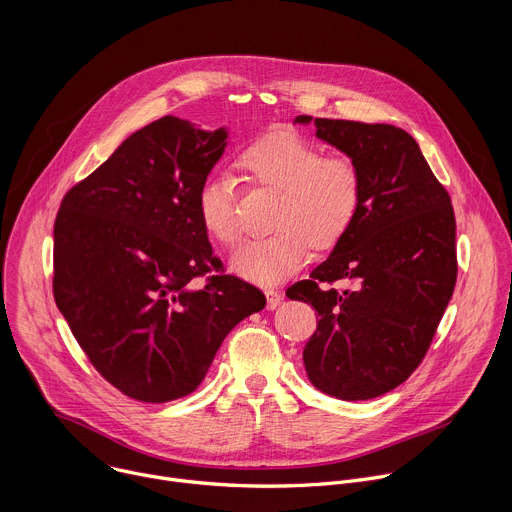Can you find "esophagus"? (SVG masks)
Returning <instances> with one entry per match:
<instances>
[{"label":"esophagus","instance_id":"1","mask_svg":"<svg viewBox=\"0 0 512 512\" xmlns=\"http://www.w3.org/2000/svg\"><path fill=\"white\" fill-rule=\"evenodd\" d=\"M265 298H267V310H275L281 304V300H283L279 291H275V289H267L265 291Z\"/></svg>","mask_w":512,"mask_h":512}]
</instances>
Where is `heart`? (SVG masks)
<instances>
[{"label": "heart", "mask_w": 512, "mask_h": 512, "mask_svg": "<svg viewBox=\"0 0 512 512\" xmlns=\"http://www.w3.org/2000/svg\"><path fill=\"white\" fill-rule=\"evenodd\" d=\"M239 168L259 186L281 192L273 227L277 233L241 243L231 269L257 285H277L296 273L312 247L332 249L352 227L360 208L362 180L346 158H324L318 145L296 133H275L241 154ZM237 182L227 172L204 178L196 212L204 233L223 245L239 235L235 212Z\"/></svg>", "instance_id": "b5f03b06"}]
</instances>
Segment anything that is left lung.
I'll list each match as a JSON object with an SVG mask.
<instances>
[{
	"label": "left lung",
	"mask_w": 512,
	"mask_h": 512,
	"mask_svg": "<svg viewBox=\"0 0 512 512\" xmlns=\"http://www.w3.org/2000/svg\"><path fill=\"white\" fill-rule=\"evenodd\" d=\"M316 137L358 168L360 208L348 233L310 279L287 289L310 304L318 328L304 346L312 385L364 401L399 387L419 367L454 294L456 218L450 194L417 141L387 123L312 119ZM352 278V290L320 282Z\"/></svg>",
	"instance_id": "1"
}]
</instances>
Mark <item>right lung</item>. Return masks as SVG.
Returning a JSON list of instances; mask_svg holds the SVG:
<instances>
[{
    "mask_svg": "<svg viewBox=\"0 0 512 512\" xmlns=\"http://www.w3.org/2000/svg\"><path fill=\"white\" fill-rule=\"evenodd\" d=\"M229 129L166 115L131 133L70 188L54 223V300L93 367L143 403L190 395L225 336L265 308L261 291L221 271L196 194Z\"/></svg>",
    "mask_w": 512,
    "mask_h": 512,
    "instance_id": "1",
    "label": "right lung"
}]
</instances>
